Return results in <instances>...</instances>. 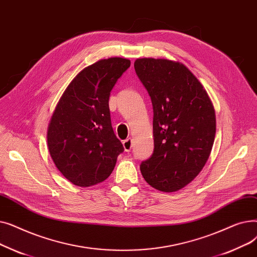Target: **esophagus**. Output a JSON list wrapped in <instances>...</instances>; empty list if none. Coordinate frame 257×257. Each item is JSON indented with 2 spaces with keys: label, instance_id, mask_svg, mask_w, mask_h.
<instances>
[{
  "label": "esophagus",
  "instance_id": "1",
  "mask_svg": "<svg viewBox=\"0 0 257 257\" xmlns=\"http://www.w3.org/2000/svg\"><path fill=\"white\" fill-rule=\"evenodd\" d=\"M123 146H124V149L126 152H130L131 148H132V140L131 139H127L123 142Z\"/></svg>",
  "mask_w": 257,
  "mask_h": 257
}]
</instances>
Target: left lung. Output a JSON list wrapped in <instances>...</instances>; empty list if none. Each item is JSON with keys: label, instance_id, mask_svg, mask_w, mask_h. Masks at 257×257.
Listing matches in <instances>:
<instances>
[{"label": "left lung", "instance_id": "1", "mask_svg": "<svg viewBox=\"0 0 257 257\" xmlns=\"http://www.w3.org/2000/svg\"><path fill=\"white\" fill-rule=\"evenodd\" d=\"M134 69L153 106L154 151L141 172L156 190L176 192L195 179L209 157L215 136L212 103L180 62L143 58Z\"/></svg>", "mask_w": 257, "mask_h": 257}]
</instances>
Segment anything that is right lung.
Here are the masks:
<instances>
[{
    "label": "right lung",
    "instance_id": "right-lung-1",
    "mask_svg": "<svg viewBox=\"0 0 257 257\" xmlns=\"http://www.w3.org/2000/svg\"><path fill=\"white\" fill-rule=\"evenodd\" d=\"M130 66L108 58L81 71L67 86L48 128L51 157L63 176L78 186L100 183L112 173L124 147L111 126L109 96Z\"/></svg>",
    "mask_w": 257,
    "mask_h": 257
}]
</instances>
